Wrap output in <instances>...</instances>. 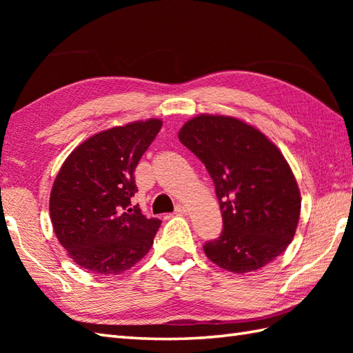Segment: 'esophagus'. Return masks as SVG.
Returning a JSON list of instances; mask_svg holds the SVG:
<instances>
[{"instance_id":"esophagus-1","label":"esophagus","mask_w":353,"mask_h":353,"mask_svg":"<svg viewBox=\"0 0 353 353\" xmlns=\"http://www.w3.org/2000/svg\"><path fill=\"white\" fill-rule=\"evenodd\" d=\"M174 212H176V214H185V212H186V206H185V205H181V203L176 205Z\"/></svg>"}]
</instances>
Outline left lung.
<instances>
[{
	"instance_id": "1",
	"label": "left lung",
	"mask_w": 353,
	"mask_h": 353,
	"mask_svg": "<svg viewBox=\"0 0 353 353\" xmlns=\"http://www.w3.org/2000/svg\"><path fill=\"white\" fill-rule=\"evenodd\" d=\"M179 139L212 177L223 216L219 238L203 245L214 264L249 273L285 252L301 216V192L288 162L272 141L241 119L199 115Z\"/></svg>"
}]
</instances>
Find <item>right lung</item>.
<instances>
[{
    "mask_svg": "<svg viewBox=\"0 0 353 353\" xmlns=\"http://www.w3.org/2000/svg\"><path fill=\"white\" fill-rule=\"evenodd\" d=\"M162 127L134 121L94 134L66 157L50 196V216L65 250L81 268L112 276L132 268L152 249L161 226L130 199L134 168Z\"/></svg>",
    "mask_w": 353,
    "mask_h": 353,
    "instance_id": "1",
    "label": "right lung"
}]
</instances>
